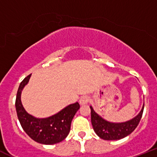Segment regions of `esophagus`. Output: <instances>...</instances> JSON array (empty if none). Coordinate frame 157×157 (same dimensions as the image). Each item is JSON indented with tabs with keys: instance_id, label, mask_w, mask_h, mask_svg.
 <instances>
[{
	"instance_id": "34e87169",
	"label": "esophagus",
	"mask_w": 157,
	"mask_h": 157,
	"mask_svg": "<svg viewBox=\"0 0 157 157\" xmlns=\"http://www.w3.org/2000/svg\"><path fill=\"white\" fill-rule=\"evenodd\" d=\"M89 97H87V96H83V97H80V100H79V103H80V105H85L89 102Z\"/></svg>"
}]
</instances>
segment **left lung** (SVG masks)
Segmentation results:
<instances>
[{
    "label": "left lung",
    "instance_id": "1",
    "mask_svg": "<svg viewBox=\"0 0 157 157\" xmlns=\"http://www.w3.org/2000/svg\"><path fill=\"white\" fill-rule=\"evenodd\" d=\"M90 107L91 109V123L97 136L105 140H116L126 137L136 128L142 117L144 104L136 117L127 122L119 124L105 121L94 110L92 106Z\"/></svg>",
    "mask_w": 157,
    "mask_h": 157
}]
</instances>
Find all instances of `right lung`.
Masks as SVG:
<instances>
[{"label": "right lung", "mask_w": 157, "mask_h": 157, "mask_svg": "<svg viewBox=\"0 0 157 157\" xmlns=\"http://www.w3.org/2000/svg\"><path fill=\"white\" fill-rule=\"evenodd\" d=\"M30 77V74L22 80L17 93L15 106L20 124L25 133L36 142L46 145L61 142L69 134L71 121L80 109V104L77 102L69 105L48 118H35L26 112L21 100V91L28 83Z\"/></svg>", "instance_id": "right-lung-1"}]
</instances>
